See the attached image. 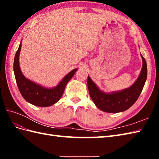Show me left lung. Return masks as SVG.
Returning <instances> with one entry per match:
<instances>
[{
  "label": "left lung",
  "instance_id": "obj_1",
  "mask_svg": "<svg viewBox=\"0 0 159 159\" xmlns=\"http://www.w3.org/2000/svg\"><path fill=\"white\" fill-rule=\"evenodd\" d=\"M143 65L139 77L128 88L117 92L106 93L102 92L91 79L87 77V87L89 95L96 106L107 113H119L129 109L136 102L142 92L147 79V63L141 54Z\"/></svg>",
  "mask_w": 159,
  "mask_h": 159
}]
</instances>
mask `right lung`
Segmentation results:
<instances>
[{
  "instance_id": "add662e5",
  "label": "right lung",
  "mask_w": 159,
  "mask_h": 159,
  "mask_svg": "<svg viewBox=\"0 0 159 159\" xmlns=\"http://www.w3.org/2000/svg\"><path fill=\"white\" fill-rule=\"evenodd\" d=\"M21 47L22 42H20L19 48L16 53L13 62V71L20 93L28 102L35 106L42 107L52 106L58 102L61 98L67 83L73 77L78 69L76 68L71 71L64 76L57 86L52 88L43 87L26 79L22 73L19 64V56Z\"/></svg>"
}]
</instances>
